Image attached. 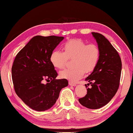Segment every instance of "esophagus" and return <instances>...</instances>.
I'll use <instances>...</instances> for the list:
<instances>
[{"mask_svg": "<svg viewBox=\"0 0 133 133\" xmlns=\"http://www.w3.org/2000/svg\"><path fill=\"white\" fill-rule=\"evenodd\" d=\"M69 85L71 86H76V83H73V82H71V81H69Z\"/></svg>", "mask_w": 133, "mask_h": 133, "instance_id": "1", "label": "esophagus"}]
</instances>
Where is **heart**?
<instances>
[{"label":"heart","instance_id":"heart-1","mask_svg":"<svg viewBox=\"0 0 133 133\" xmlns=\"http://www.w3.org/2000/svg\"><path fill=\"white\" fill-rule=\"evenodd\" d=\"M64 52L54 50L51 52L49 60L53 66L64 68L68 59H73V68L66 69L59 73L62 78L76 81L85 73L92 71L97 66L101 52L96 44L87 43L81 39H72L63 45Z\"/></svg>","mask_w":133,"mask_h":133}]
</instances>
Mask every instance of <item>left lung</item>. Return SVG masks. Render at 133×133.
Masks as SVG:
<instances>
[{
  "instance_id": "1",
  "label": "left lung",
  "mask_w": 133,
  "mask_h": 133,
  "mask_svg": "<svg viewBox=\"0 0 133 133\" xmlns=\"http://www.w3.org/2000/svg\"><path fill=\"white\" fill-rule=\"evenodd\" d=\"M92 34L100 49V58L95 69L85 78L91 88L87 89V95L78 101L84 107L97 109L109 102L117 91L122 61L117 50L104 36L97 32H92Z\"/></svg>"
}]
</instances>
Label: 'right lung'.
I'll return each mask as SVG.
<instances>
[{
	"mask_svg": "<svg viewBox=\"0 0 133 133\" xmlns=\"http://www.w3.org/2000/svg\"><path fill=\"white\" fill-rule=\"evenodd\" d=\"M63 37L37 35L33 37L17 55L11 68L12 79L17 95L30 108L45 111L52 108L66 79H56L57 73L50 62L51 52ZM45 80H51L44 84Z\"/></svg>",
	"mask_w": 133,
	"mask_h": 133,
	"instance_id": "add662e5",
	"label": "right lung"
}]
</instances>
